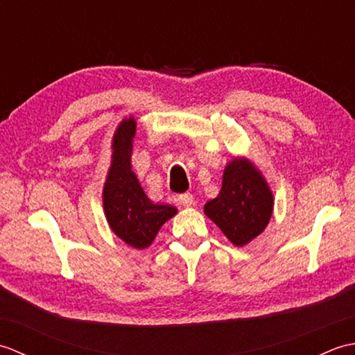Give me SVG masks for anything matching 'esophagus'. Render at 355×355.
Returning a JSON list of instances; mask_svg holds the SVG:
<instances>
[{"label":"esophagus","mask_w":355,"mask_h":355,"mask_svg":"<svg viewBox=\"0 0 355 355\" xmlns=\"http://www.w3.org/2000/svg\"><path fill=\"white\" fill-rule=\"evenodd\" d=\"M180 202H182V205L184 206V207H191V206H193V195L192 193H189V192H186V193H182L180 195Z\"/></svg>","instance_id":"34e87169"}]
</instances>
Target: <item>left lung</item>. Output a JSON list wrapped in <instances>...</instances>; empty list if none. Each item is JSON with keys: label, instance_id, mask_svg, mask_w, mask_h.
<instances>
[{"label": "left lung", "instance_id": "obj_1", "mask_svg": "<svg viewBox=\"0 0 355 355\" xmlns=\"http://www.w3.org/2000/svg\"><path fill=\"white\" fill-rule=\"evenodd\" d=\"M275 197L258 166L247 157L225 164L218 197L205 205V214L233 245L244 247L266 230L273 215Z\"/></svg>", "mask_w": 355, "mask_h": 355}]
</instances>
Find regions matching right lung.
I'll list each match as a JSON object with an SVG mask.
<instances>
[{"mask_svg":"<svg viewBox=\"0 0 355 355\" xmlns=\"http://www.w3.org/2000/svg\"><path fill=\"white\" fill-rule=\"evenodd\" d=\"M137 131L134 116L125 117L111 140V164L103 183V212L114 235L137 250L154 243L162 225L177 215V207L148 198L132 171V141Z\"/></svg>","mask_w":355,"mask_h":355,"instance_id":"add662e5","label":"right lung"}]
</instances>
